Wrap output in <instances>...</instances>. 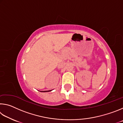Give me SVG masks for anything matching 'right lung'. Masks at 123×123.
<instances>
[{"label": "right lung", "instance_id": "right-lung-1", "mask_svg": "<svg viewBox=\"0 0 123 123\" xmlns=\"http://www.w3.org/2000/svg\"><path fill=\"white\" fill-rule=\"evenodd\" d=\"M52 90H49V91H40L41 92H50Z\"/></svg>", "mask_w": 123, "mask_h": 123}]
</instances>
